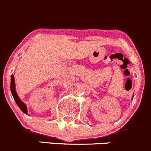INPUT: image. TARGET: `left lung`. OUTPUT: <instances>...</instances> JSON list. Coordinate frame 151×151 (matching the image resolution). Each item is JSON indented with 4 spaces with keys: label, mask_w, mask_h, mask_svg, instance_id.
<instances>
[{
    "label": "left lung",
    "mask_w": 151,
    "mask_h": 151,
    "mask_svg": "<svg viewBox=\"0 0 151 151\" xmlns=\"http://www.w3.org/2000/svg\"><path fill=\"white\" fill-rule=\"evenodd\" d=\"M132 99H133V98H132Z\"/></svg>",
    "instance_id": "left-lung-1"
}]
</instances>
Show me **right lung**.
I'll return each instance as SVG.
<instances>
[{
	"instance_id": "1",
	"label": "right lung",
	"mask_w": 151,
	"mask_h": 151,
	"mask_svg": "<svg viewBox=\"0 0 151 151\" xmlns=\"http://www.w3.org/2000/svg\"><path fill=\"white\" fill-rule=\"evenodd\" d=\"M11 91H12V95H13L14 99L15 102H16L19 108L21 109V110L23 112V113H24L27 114V107H26L25 104L23 103V102L20 100V99L19 98L18 95L17 94L16 90H15L14 77L13 75L12 76V80H11Z\"/></svg>"
}]
</instances>
